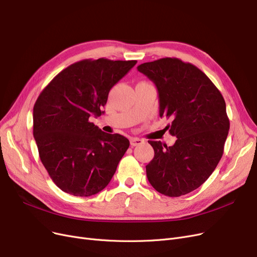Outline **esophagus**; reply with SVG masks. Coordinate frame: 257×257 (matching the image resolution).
I'll use <instances>...</instances> for the list:
<instances>
[{"mask_svg":"<svg viewBox=\"0 0 257 257\" xmlns=\"http://www.w3.org/2000/svg\"><path fill=\"white\" fill-rule=\"evenodd\" d=\"M143 142H145V140L140 139V138H131V146H132V147L140 146V145H142Z\"/></svg>","mask_w":257,"mask_h":257,"instance_id":"obj_1","label":"esophagus"}]
</instances>
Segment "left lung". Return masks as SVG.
<instances>
[{
    "instance_id": "8db88e82",
    "label": "left lung",
    "mask_w": 257,
    "mask_h": 257,
    "mask_svg": "<svg viewBox=\"0 0 257 257\" xmlns=\"http://www.w3.org/2000/svg\"><path fill=\"white\" fill-rule=\"evenodd\" d=\"M137 69L156 85L159 116L177 139L172 147L149 141L155 155L146 167L152 187L170 197L199 188L217 167L230 122L225 102L207 75L177 58H162Z\"/></svg>"
}]
</instances>
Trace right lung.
<instances>
[{
	"mask_svg": "<svg viewBox=\"0 0 257 257\" xmlns=\"http://www.w3.org/2000/svg\"><path fill=\"white\" fill-rule=\"evenodd\" d=\"M136 63L82 60L59 73L38 97L34 137L41 161L63 192L91 196L114 176L130 141L102 132L88 119L103 114L110 88Z\"/></svg>",
	"mask_w": 257,
	"mask_h": 257,
	"instance_id": "1",
	"label": "right lung"
}]
</instances>
